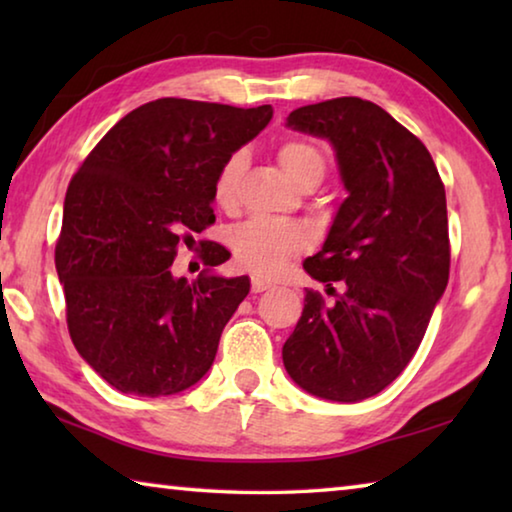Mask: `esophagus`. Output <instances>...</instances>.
Here are the masks:
<instances>
[{
  "label": "esophagus",
  "mask_w": 512,
  "mask_h": 512,
  "mask_svg": "<svg viewBox=\"0 0 512 512\" xmlns=\"http://www.w3.org/2000/svg\"><path fill=\"white\" fill-rule=\"evenodd\" d=\"M250 289H253V293H264V291H271L273 284L262 280V277H253V282H250Z\"/></svg>",
  "instance_id": "obj_1"
}]
</instances>
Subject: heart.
Returning a JSON list of instances; mask_svg holds the SVG:
<instances>
[{
  "label": "heart",
  "mask_w": 512,
  "mask_h": 512,
  "mask_svg": "<svg viewBox=\"0 0 512 512\" xmlns=\"http://www.w3.org/2000/svg\"><path fill=\"white\" fill-rule=\"evenodd\" d=\"M246 162V151H235L223 160L219 171H216L212 196L214 203L223 210H230L237 203ZM277 162L298 187L305 183L318 185L327 171L325 153L307 140L282 142L280 149H277ZM305 244L307 232L296 221L250 219L232 230L230 235V246L237 262L259 275L282 273L289 257L300 253Z\"/></svg>",
  "instance_id": "b5f03b06"
}]
</instances>
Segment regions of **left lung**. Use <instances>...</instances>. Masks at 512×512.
Segmentation results:
<instances>
[{
  "label": "left lung",
  "instance_id": "1",
  "mask_svg": "<svg viewBox=\"0 0 512 512\" xmlns=\"http://www.w3.org/2000/svg\"><path fill=\"white\" fill-rule=\"evenodd\" d=\"M287 126L332 144L343 198L305 271L316 291L284 343L289 377L316 397L361 402L384 391L420 348L449 280L445 187L418 137L359 97L302 106Z\"/></svg>",
  "mask_w": 512,
  "mask_h": 512
}]
</instances>
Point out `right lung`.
<instances>
[{
    "instance_id": "right-lung-1",
    "label": "right lung",
    "mask_w": 512,
    "mask_h": 512,
    "mask_svg": "<svg viewBox=\"0 0 512 512\" xmlns=\"http://www.w3.org/2000/svg\"><path fill=\"white\" fill-rule=\"evenodd\" d=\"M271 106L158 99L119 119L69 183L56 271L67 327L83 361L119 393L162 397L194 386L248 296V275L214 268L203 246L196 280L173 277L180 239L214 223V176L264 131Z\"/></svg>"
}]
</instances>
